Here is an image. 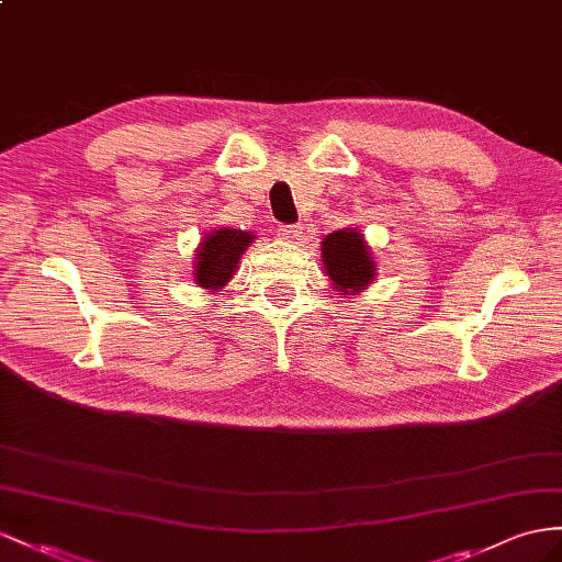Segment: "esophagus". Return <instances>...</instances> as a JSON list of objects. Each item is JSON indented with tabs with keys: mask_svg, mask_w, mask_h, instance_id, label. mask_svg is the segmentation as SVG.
I'll list each match as a JSON object with an SVG mask.
<instances>
[{
	"mask_svg": "<svg viewBox=\"0 0 562 562\" xmlns=\"http://www.w3.org/2000/svg\"><path fill=\"white\" fill-rule=\"evenodd\" d=\"M278 235L282 239H299L301 235H304V227H301L299 223H294V225H280L278 227Z\"/></svg>",
	"mask_w": 562,
	"mask_h": 562,
	"instance_id": "obj_1",
	"label": "esophagus"
}]
</instances>
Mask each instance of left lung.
I'll return each instance as SVG.
<instances>
[{"instance_id":"8db88e82","label":"left lung","mask_w":562,"mask_h":562,"mask_svg":"<svg viewBox=\"0 0 562 562\" xmlns=\"http://www.w3.org/2000/svg\"><path fill=\"white\" fill-rule=\"evenodd\" d=\"M323 261L335 290L358 292L366 290L375 276V263L368 254L361 233L356 229H337L323 241Z\"/></svg>"}]
</instances>
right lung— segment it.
I'll list each match as a JSON object with an SVG mask.
<instances>
[{
	"mask_svg": "<svg viewBox=\"0 0 562 562\" xmlns=\"http://www.w3.org/2000/svg\"><path fill=\"white\" fill-rule=\"evenodd\" d=\"M254 235L241 233V229L221 227L213 229L211 235L204 237L196 254L194 266V280L204 290H218L229 278L235 276V268L239 263L241 254L247 251Z\"/></svg>",
	"mask_w": 562,
	"mask_h": 562,
	"instance_id": "obj_1",
	"label": "right lung"
}]
</instances>
